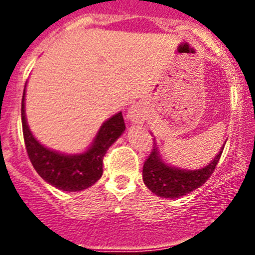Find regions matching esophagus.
Masks as SVG:
<instances>
[{
    "mask_svg": "<svg viewBox=\"0 0 255 255\" xmlns=\"http://www.w3.org/2000/svg\"><path fill=\"white\" fill-rule=\"evenodd\" d=\"M144 111L143 108L138 105H134L128 110V115H126V119L132 124H139L144 120Z\"/></svg>",
    "mask_w": 255,
    "mask_h": 255,
    "instance_id": "esophagus-1",
    "label": "esophagus"
}]
</instances>
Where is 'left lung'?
<instances>
[{
  "instance_id": "left-lung-1",
  "label": "left lung",
  "mask_w": 255,
  "mask_h": 255,
  "mask_svg": "<svg viewBox=\"0 0 255 255\" xmlns=\"http://www.w3.org/2000/svg\"><path fill=\"white\" fill-rule=\"evenodd\" d=\"M154 145L147 161L143 166V181L152 193L161 198H176L184 197L193 190L202 186L215 171L220 157L222 154L225 144L218 150L215 158L207 166L198 170H185V168L173 167L166 163L159 154L158 145L153 139Z\"/></svg>"
}]
</instances>
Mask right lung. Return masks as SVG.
Here are the masks:
<instances>
[{"label": "right lung", "mask_w": 255, "mask_h": 255, "mask_svg": "<svg viewBox=\"0 0 255 255\" xmlns=\"http://www.w3.org/2000/svg\"><path fill=\"white\" fill-rule=\"evenodd\" d=\"M21 123L26 152L33 167L49 185L64 191H80L96 184L102 176L106 152L125 131L123 112H117L101 125L84 152L66 154L47 148L29 129L25 115V89L21 101Z\"/></svg>", "instance_id": "obj_1"}]
</instances>
